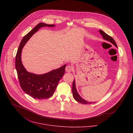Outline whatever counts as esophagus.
I'll return each instance as SVG.
<instances>
[{"label":"esophagus","instance_id":"esophagus-1","mask_svg":"<svg viewBox=\"0 0 133 133\" xmlns=\"http://www.w3.org/2000/svg\"><path fill=\"white\" fill-rule=\"evenodd\" d=\"M73 70V68L72 66H70V65H67L65 68V71L67 72V73H70L72 72Z\"/></svg>","mask_w":133,"mask_h":133}]
</instances>
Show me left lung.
Wrapping results in <instances>:
<instances>
[{
    "mask_svg": "<svg viewBox=\"0 0 133 133\" xmlns=\"http://www.w3.org/2000/svg\"><path fill=\"white\" fill-rule=\"evenodd\" d=\"M100 34L102 35V38L108 41L109 42H110V43H111L112 44H113L115 47H116L117 48V44L116 43V42L115 41L114 39L112 38V37H111L110 36H109V35H108L107 34H106L104 32H103L102 30H99ZM72 92H73V96L74 98V99L76 100L77 101H78V102L82 103V104H92L95 103V102H90V101H88L87 100H85V99H83L80 95L79 94V93H78L77 91V89H76V82H75V80L74 79L73 82V86H72Z\"/></svg>",
    "mask_w": 133,
    "mask_h": 133,
    "instance_id": "left-lung-1",
    "label": "left lung"
}]
</instances>
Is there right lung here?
I'll return each instance as SVG.
<instances>
[{
	"label": "right lung",
	"instance_id": "1",
	"mask_svg": "<svg viewBox=\"0 0 133 133\" xmlns=\"http://www.w3.org/2000/svg\"><path fill=\"white\" fill-rule=\"evenodd\" d=\"M54 27L55 24L40 22L25 35L21 41L15 58V67L20 87L28 95L36 99L51 97L57 88L59 80L64 75L66 64L43 74H36L26 71L21 61L22 50L31 37L42 27Z\"/></svg>",
	"mask_w": 133,
	"mask_h": 133
}]
</instances>
